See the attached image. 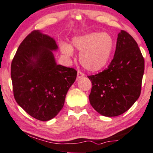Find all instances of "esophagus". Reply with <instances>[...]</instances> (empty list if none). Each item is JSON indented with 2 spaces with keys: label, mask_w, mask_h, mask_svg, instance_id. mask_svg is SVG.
I'll list each match as a JSON object with an SVG mask.
<instances>
[{
  "label": "esophagus",
  "mask_w": 153,
  "mask_h": 153,
  "mask_svg": "<svg viewBox=\"0 0 153 153\" xmlns=\"http://www.w3.org/2000/svg\"><path fill=\"white\" fill-rule=\"evenodd\" d=\"M83 76H84V74L82 73V71H78V72H77V78L80 79V78H82V77H83Z\"/></svg>",
  "instance_id": "1"
}]
</instances>
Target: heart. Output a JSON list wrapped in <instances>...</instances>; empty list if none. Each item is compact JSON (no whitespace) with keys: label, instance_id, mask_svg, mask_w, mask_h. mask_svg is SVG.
Masks as SVG:
<instances>
[{"label":"heart","instance_id":"b5f03b06","mask_svg":"<svg viewBox=\"0 0 153 153\" xmlns=\"http://www.w3.org/2000/svg\"><path fill=\"white\" fill-rule=\"evenodd\" d=\"M72 45L81 51L79 62L82 66L87 71L95 72L109 63L115 48V41L109 33L93 32L74 37ZM61 49L66 56L73 54V48L69 44H62Z\"/></svg>","mask_w":153,"mask_h":153}]
</instances>
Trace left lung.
<instances>
[{"label": "left lung", "mask_w": 153, "mask_h": 153, "mask_svg": "<svg viewBox=\"0 0 153 153\" xmlns=\"http://www.w3.org/2000/svg\"><path fill=\"white\" fill-rule=\"evenodd\" d=\"M144 70L145 60L137 42L122 30L107 69L88 76L92 85L89 99L93 108L106 117L128 110L140 95Z\"/></svg>", "instance_id": "8db88e82"}]
</instances>
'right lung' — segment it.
Listing matches in <instances>:
<instances>
[{"mask_svg": "<svg viewBox=\"0 0 153 153\" xmlns=\"http://www.w3.org/2000/svg\"><path fill=\"white\" fill-rule=\"evenodd\" d=\"M57 48L54 39L33 30L20 44L11 63L14 98L29 115L40 121L58 114L76 80V70L56 63L51 51Z\"/></svg>", "mask_w": 153, "mask_h": 153, "instance_id": "right-lung-1", "label": "right lung"}]
</instances>
